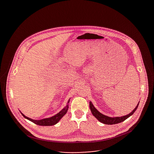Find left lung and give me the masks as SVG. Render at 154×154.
Masks as SVG:
<instances>
[{
    "mask_svg": "<svg viewBox=\"0 0 154 154\" xmlns=\"http://www.w3.org/2000/svg\"><path fill=\"white\" fill-rule=\"evenodd\" d=\"M139 103L137 105V106L136 107V108L133 110L130 114H129L126 116H122V117H109L108 116L103 115L99 111H98V110H96V109L94 107V106L93 105V104L91 102H89V107H90L91 112L93 114V116L97 119H98V121H99L100 122L106 125L117 124L118 123L124 121L125 119H126L127 118H128L132 115H133V114L135 112V111L137 110L138 106L139 104Z\"/></svg>",
    "mask_w": 154,
    "mask_h": 154,
    "instance_id": "8db88e82",
    "label": "left lung"
}]
</instances>
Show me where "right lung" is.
<instances>
[{
  "instance_id": "obj_1",
  "label": "right lung",
  "mask_w": 154,
  "mask_h": 154,
  "mask_svg": "<svg viewBox=\"0 0 154 154\" xmlns=\"http://www.w3.org/2000/svg\"><path fill=\"white\" fill-rule=\"evenodd\" d=\"M70 102V99L68 100L67 104L66 106L61 110L60 112H59L58 114H57L56 115H55L54 116L52 117L48 118H44L40 120H35V119H32L30 118L27 117L25 116H24L22 112H21L22 116L25 118H26L27 119L29 120L31 122L35 123V124L38 125H41V126H52V125H54L57 124L59 121V120L63 117L67 112L68 108H69V103Z\"/></svg>"
}]
</instances>
